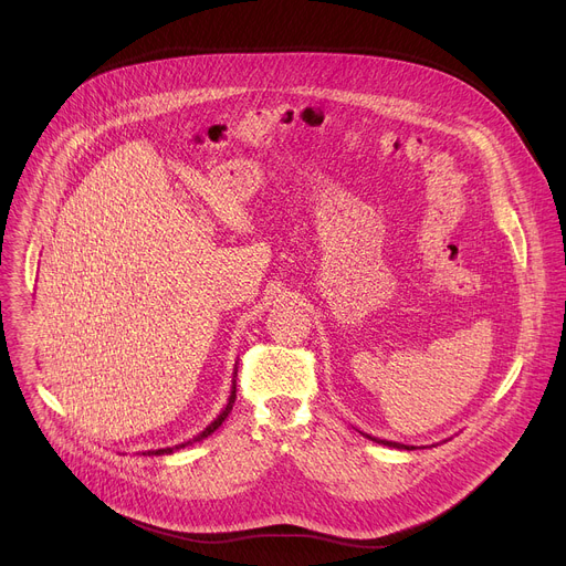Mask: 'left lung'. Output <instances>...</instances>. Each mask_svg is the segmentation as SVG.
<instances>
[{"mask_svg":"<svg viewBox=\"0 0 566 566\" xmlns=\"http://www.w3.org/2000/svg\"><path fill=\"white\" fill-rule=\"evenodd\" d=\"M366 438H370L373 442H379V444H386V447H392V449H406V451H413L416 447H408V444H401V442H392V440H379V438H373L368 433H364Z\"/></svg>","mask_w":566,"mask_h":566,"instance_id":"1","label":"left lung"}]
</instances>
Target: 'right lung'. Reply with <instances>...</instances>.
<instances>
[{
  "label": "right lung",
  "instance_id": "1",
  "mask_svg": "<svg viewBox=\"0 0 566 566\" xmlns=\"http://www.w3.org/2000/svg\"><path fill=\"white\" fill-rule=\"evenodd\" d=\"M234 375H237V368H234ZM234 399H237V381L232 379V390H230V397H228V403H226V408L221 410V413L217 416V420L205 429V431H200L196 438H191V440H187V442H182V444H176V447H167V449H150V451H146L144 455H165V453H174L176 449H182V447H187V444H193V442H200L202 438H208V436H212L223 422H226V418L230 416V410H232V403H234Z\"/></svg>",
  "mask_w": 566,
  "mask_h": 566
}]
</instances>
